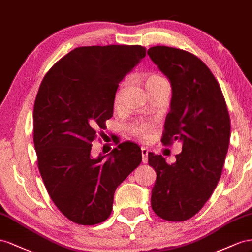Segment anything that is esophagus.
Instances as JSON below:
<instances>
[{"instance_id": "34e87169", "label": "esophagus", "mask_w": 252, "mask_h": 252, "mask_svg": "<svg viewBox=\"0 0 252 252\" xmlns=\"http://www.w3.org/2000/svg\"><path fill=\"white\" fill-rule=\"evenodd\" d=\"M148 154H149V150L147 148H141V155H142V161L143 162H148Z\"/></svg>"}]
</instances>
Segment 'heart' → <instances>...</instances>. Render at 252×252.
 Masks as SVG:
<instances>
[{"mask_svg":"<svg viewBox=\"0 0 252 252\" xmlns=\"http://www.w3.org/2000/svg\"><path fill=\"white\" fill-rule=\"evenodd\" d=\"M161 79L163 78H161L158 75H150L147 79V84L159 81ZM120 95H121V90L118 91L116 97H115V102L116 103H118L119 101ZM128 132L140 140H145V141L149 140L151 137V133H152V124H151L150 121H136L128 126Z\"/></svg>","mask_w":252,"mask_h":252,"instance_id":"1","label":"heart"}]
</instances>
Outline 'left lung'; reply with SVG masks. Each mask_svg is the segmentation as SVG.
<instances>
[{
	"instance_id": "8db88e82",
	"label": "left lung",
	"mask_w": 252,
	"mask_h": 252,
	"mask_svg": "<svg viewBox=\"0 0 252 252\" xmlns=\"http://www.w3.org/2000/svg\"><path fill=\"white\" fill-rule=\"evenodd\" d=\"M148 55L172 88L170 112L161 141L183 143L176 161L149 153L156 172L151 206L158 217L182 221L194 217L210 198L220 178L230 140V117L211 70L183 49L154 46Z\"/></svg>"
}]
</instances>
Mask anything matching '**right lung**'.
<instances>
[{"label":"right lung","instance_id":"obj_1","mask_svg":"<svg viewBox=\"0 0 252 252\" xmlns=\"http://www.w3.org/2000/svg\"><path fill=\"white\" fill-rule=\"evenodd\" d=\"M145 56L140 45L77 47L40 85L33 106L38 168L54 204L76 224L109 218L117 187L142 160L134 142H121L98 157L91 142L113 116L120 81Z\"/></svg>","mask_w":252,"mask_h":252}]
</instances>
